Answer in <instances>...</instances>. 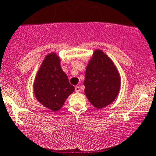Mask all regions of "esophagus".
I'll list each match as a JSON object with an SVG mask.
<instances>
[{
    "label": "esophagus",
    "mask_w": 156,
    "mask_h": 156,
    "mask_svg": "<svg viewBox=\"0 0 156 156\" xmlns=\"http://www.w3.org/2000/svg\"><path fill=\"white\" fill-rule=\"evenodd\" d=\"M75 91H76V93H79V92H80V86H78V85H76V86L75 87Z\"/></svg>",
    "instance_id": "obj_1"
}]
</instances>
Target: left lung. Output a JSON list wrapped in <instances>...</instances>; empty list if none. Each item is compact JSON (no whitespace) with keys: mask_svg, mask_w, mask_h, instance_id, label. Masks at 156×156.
Masks as SVG:
<instances>
[{"mask_svg":"<svg viewBox=\"0 0 156 156\" xmlns=\"http://www.w3.org/2000/svg\"><path fill=\"white\" fill-rule=\"evenodd\" d=\"M85 96L98 109L115 101L120 89V76L111 58L100 49H95L85 70Z\"/></svg>","mask_w":156,"mask_h":156,"instance_id":"left-lung-1","label":"left lung"}]
</instances>
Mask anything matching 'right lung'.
Instances as JSON below:
<instances>
[{"mask_svg": "<svg viewBox=\"0 0 156 156\" xmlns=\"http://www.w3.org/2000/svg\"><path fill=\"white\" fill-rule=\"evenodd\" d=\"M60 57L54 52L48 53L41 62L33 83L36 100L45 108L56 112L74 91L68 76L62 71Z\"/></svg>", "mask_w": 156, "mask_h": 156, "instance_id": "right-lung-1", "label": "right lung"}]
</instances>
